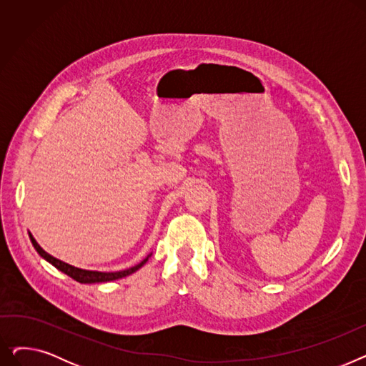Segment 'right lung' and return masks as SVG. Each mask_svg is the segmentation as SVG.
<instances>
[{
	"label": "right lung",
	"mask_w": 366,
	"mask_h": 366,
	"mask_svg": "<svg viewBox=\"0 0 366 366\" xmlns=\"http://www.w3.org/2000/svg\"><path fill=\"white\" fill-rule=\"evenodd\" d=\"M31 237V242L35 247V251L40 254L46 261H49L51 265H54L57 270H61L62 273H65L66 276H69L71 279L80 282V283H101V282H111V280H117V279H122V277H126L132 273H134L137 270H139V268L148 261V258H145L144 261H141L138 265H134L132 268H127V270H123V272H114V273H104V272H89V270H81V268H76V267H72L61 259H57L51 255H49L44 249L38 244L35 242V239L29 234Z\"/></svg>",
	"instance_id": "add662e5"
}]
</instances>
